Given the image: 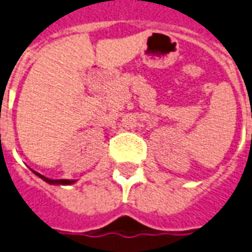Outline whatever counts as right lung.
Segmentation results:
<instances>
[{
  "mask_svg": "<svg viewBox=\"0 0 252 252\" xmlns=\"http://www.w3.org/2000/svg\"><path fill=\"white\" fill-rule=\"evenodd\" d=\"M36 175H38L41 179H44L46 183H50V184H72L74 183V180H66V179H60V180H53V179H48L45 178V176H42V175H40V173L34 172Z\"/></svg>",
  "mask_w": 252,
  "mask_h": 252,
  "instance_id": "obj_1",
  "label": "right lung"
}]
</instances>
